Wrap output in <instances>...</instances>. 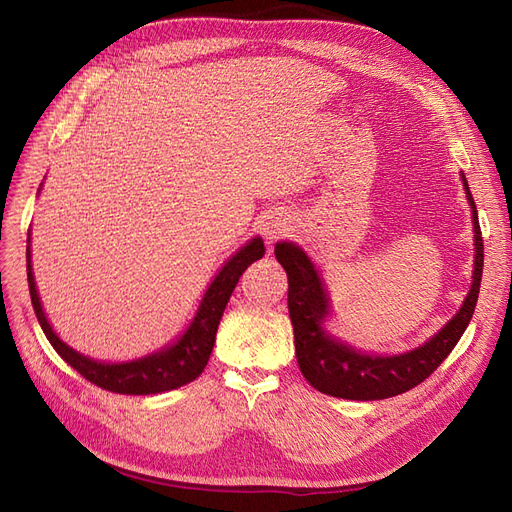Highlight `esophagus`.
Instances as JSON below:
<instances>
[{
	"label": "esophagus",
	"mask_w": 512,
	"mask_h": 512,
	"mask_svg": "<svg viewBox=\"0 0 512 512\" xmlns=\"http://www.w3.org/2000/svg\"><path fill=\"white\" fill-rule=\"evenodd\" d=\"M286 230H288V222L282 218H271L269 222L262 224V235H265V239L269 241H277Z\"/></svg>",
	"instance_id": "1"
}]
</instances>
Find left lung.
Returning a JSON list of instances; mask_svg holds the SVG:
<instances>
[{
  "label": "left lung",
  "instance_id": "left-lung-1",
  "mask_svg": "<svg viewBox=\"0 0 512 512\" xmlns=\"http://www.w3.org/2000/svg\"><path fill=\"white\" fill-rule=\"evenodd\" d=\"M470 207L474 211V282L457 316L431 337L421 348L395 356H371L352 350L322 331L329 301L320 277L303 250L292 243H277L275 258L288 275V314L294 329V348L305 380L324 395L374 401L395 397L414 389L429 378L440 363L453 352L463 331L468 329L478 301L480 277H483V235H480L478 215L468 181L461 175Z\"/></svg>",
  "mask_w": 512,
  "mask_h": 512
}]
</instances>
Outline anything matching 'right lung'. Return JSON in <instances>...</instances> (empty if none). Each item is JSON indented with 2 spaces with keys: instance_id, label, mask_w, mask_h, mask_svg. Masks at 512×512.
I'll return each instance as SVG.
<instances>
[{
  "instance_id": "1",
  "label": "right lung",
  "mask_w": 512,
  "mask_h": 512,
  "mask_svg": "<svg viewBox=\"0 0 512 512\" xmlns=\"http://www.w3.org/2000/svg\"><path fill=\"white\" fill-rule=\"evenodd\" d=\"M262 256H265V243L256 237L245 247H241V250L226 262L220 275L211 282L205 299L196 312V318L190 324V329L183 333V337L177 344L164 348L162 352L145 356V359H138L132 363H119V365L91 361L89 356L74 352L53 333L51 324L46 322V316L42 312V305L38 299L32 265H29V247H27V282H29V294H32V305L38 316L40 327L61 359L79 371L85 380L100 386V389L121 393V395H153V393L179 389V386L188 384L203 374L230 294L235 290L243 271L250 267L252 262L260 260Z\"/></svg>"
}]
</instances>
